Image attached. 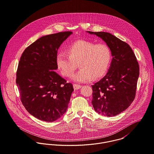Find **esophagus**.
<instances>
[{
    "label": "esophagus",
    "instance_id": "1",
    "mask_svg": "<svg viewBox=\"0 0 154 154\" xmlns=\"http://www.w3.org/2000/svg\"><path fill=\"white\" fill-rule=\"evenodd\" d=\"M82 87L81 85H78V84H73V88L75 90H78L79 88H81Z\"/></svg>",
    "mask_w": 154,
    "mask_h": 154
}]
</instances>
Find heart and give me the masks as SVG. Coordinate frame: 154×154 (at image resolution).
Listing matches in <instances>:
<instances>
[{"instance_id":"heart-1","label":"heart","mask_w":154,"mask_h":154,"mask_svg":"<svg viewBox=\"0 0 154 154\" xmlns=\"http://www.w3.org/2000/svg\"><path fill=\"white\" fill-rule=\"evenodd\" d=\"M111 61V51L104 44H95L86 41H78L67 50V54L60 52L56 57V64L61 73L70 77L78 64L80 69L72 76L76 82H87L92 78H99L106 72Z\"/></svg>"}]
</instances>
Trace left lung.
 <instances>
[{"mask_svg":"<svg viewBox=\"0 0 154 154\" xmlns=\"http://www.w3.org/2000/svg\"><path fill=\"white\" fill-rule=\"evenodd\" d=\"M87 32L103 40L113 57L106 75L91 85L93 106L99 114L116 116L127 109L135 98L139 63L129 45L114 35L103 32Z\"/></svg>","mask_w":154,"mask_h":154,"instance_id":"left-lung-1","label":"left lung"}]
</instances>
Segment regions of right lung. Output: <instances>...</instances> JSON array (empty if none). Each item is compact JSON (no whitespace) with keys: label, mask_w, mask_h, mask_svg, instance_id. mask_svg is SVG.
<instances>
[{"label":"right lung","mask_w":154,"mask_h":154,"mask_svg":"<svg viewBox=\"0 0 154 154\" xmlns=\"http://www.w3.org/2000/svg\"><path fill=\"white\" fill-rule=\"evenodd\" d=\"M72 34L64 32L42 36L29 46L20 58L16 78L20 99L29 113L40 120L55 121L68 107L73 85L55 70L57 51Z\"/></svg>","instance_id":"add662e5"}]
</instances>
